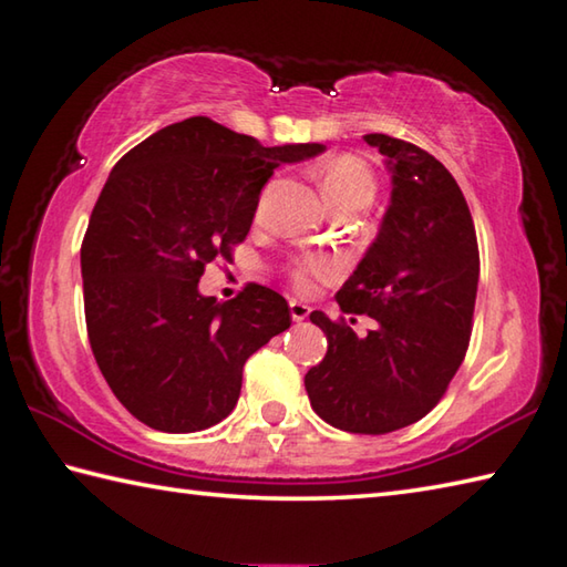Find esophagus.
<instances>
[{
  "mask_svg": "<svg viewBox=\"0 0 567 567\" xmlns=\"http://www.w3.org/2000/svg\"><path fill=\"white\" fill-rule=\"evenodd\" d=\"M290 315H292L295 322H302V319L310 317V305H305L300 300H292L290 302Z\"/></svg>",
  "mask_w": 567,
  "mask_h": 567,
  "instance_id": "34e87169",
  "label": "esophagus"
}]
</instances>
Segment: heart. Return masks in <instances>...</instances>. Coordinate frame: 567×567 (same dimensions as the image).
Here are the masks:
<instances>
[{"mask_svg":"<svg viewBox=\"0 0 567 567\" xmlns=\"http://www.w3.org/2000/svg\"><path fill=\"white\" fill-rule=\"evenodd\" d=\"M319 183H322L327 200L337 210L344 208H367L377 195V173L364 158L352 156V153H339L319 163L317 168ZM334 272V265L322 257H302L290 265V277L297 290H312L317 280H324L327 275Z\"/></svg>","mask_w":567,"mask_h":567,"instance_id":"obj_1","label":"heart"}]
</instances>
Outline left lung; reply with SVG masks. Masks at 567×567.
Returning <instances> with one entry per match:
<instances>
[{"instance_id":"1","label":"left lung","mask_w":567,"mask_h":567,"mask_svg":"<svg viewBox=\"0 0 567 567\" xmlns=\"http://www.w3.org/2000/svg\"><path fill=\"white\" fill-rule=\"evenodd\" d=\"M391 171L377 240L337 292L342 315L310 319L327 354L305 374L310 404L349 434H389L424 419L466 357L478 290L476 228L458 183L424 148L367 133ZM354 313L378 324L359 338Z\"/></svg>"}]
</instances>
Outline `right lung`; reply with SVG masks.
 <instances>
[{
  "instance_id": "1",
  "label": "right lung",
  "mask_w": 567,
  "mask_h": 567,
  "mask_svg": "<svg viewBox=\"0 0 567 567\" xmlns=\"http://www.w3.org/2000/svg\"><path fill=\"white\" fill-rule=\"evenodd\" d=\"M322 151L265 148L193 116L113 166L81 243L86 332L111 391L146 426L190 434L218 424L238 404L248 357L292 324L270 287L250 282L218 302L198 280L248 238L272 171Z\"/></svg>"
}]
</instances>
